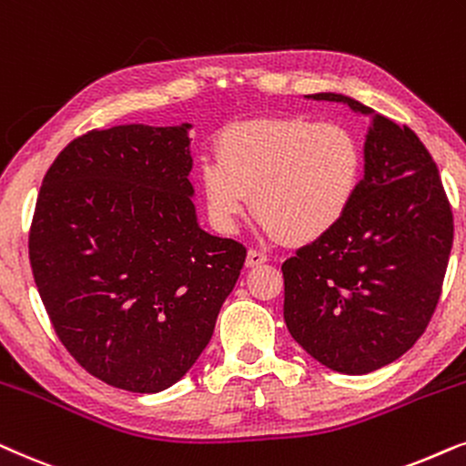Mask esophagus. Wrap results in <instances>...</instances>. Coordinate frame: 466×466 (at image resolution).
<instances>
[{
	"mask_svg": "<svg viewBox=\"0 0 466 466\" xmlns=\"http://www.w3.org/2000/svg\"><path fill=\"white\" fill-rule=\"evenodd\" d=\"M264 262H268V256L259 249H249L247 251V266L253 268V266H262Z\"/></svg>",
	"mask_w": 466,
	"mask_h": 466,
	"instance_id": "34e87169",
	"label": "esophagus"
}]
</instances>
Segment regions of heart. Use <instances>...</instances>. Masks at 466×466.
<instances>
[{
  "label": "heart",
  "mask_w": 466,
  "mask_h": 466,
  "mask_svg": "<svg viewBox=\"0 0 466 466\" xmlns=\"http://www.w3.org/2000/svg\"><path fill=\"white\" fill-rule=\"evenodd\" d=\"M364 164L362 140L350 127L298 116L229 126L198 178L208 219L221 232L237 229L253 194L270 234L311 243L350 215Z\"/></svg>",
  "instance_id": "1"
}]
</instances>
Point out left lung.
Returning a JSON list of instances; mask_svg holds the SVG:
<instances>
[{"instance_id":"1","label":"left lung","mask_w":466,"mask_h":466,"mask_svg":"<svg viewBox=\"0 0 466 466\" xmlns=\"http://www.w3.org/2000/svg\"><path fill=\"white\" fill-rule=\"evenodd\" d=\"M373 110L340 93L309 96ZM350 215L285 259L283 318L302 350L343 375H367L411 350L435 313L454 217L431 153L407 126L375 115Z\"/></svg>"}]
</instances>
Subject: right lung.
<instances>
[{"instance_id":"1","label":"right lung","mask_w":466,"mask_h":466,"mask_svg":"<svg viewBox=\"0 0 466 466\" xmlns=\"http://www.w3.org/2000/svg\"><path fill=\"white\" fill-rule=\"evenodd\" d=\"M189 123L91 129L57 155L29 228L48 319L86 373L170 388L213 337L247 249L198 226Z\"/></svg>"}]
</instances>
